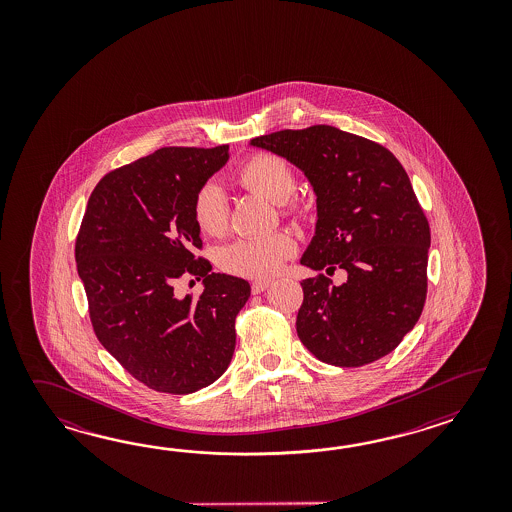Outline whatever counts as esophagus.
Wrapping results in <instances>:
<instances>
[{
    "instance_id": "1",
    "label": "esophagus",
    "mask_w": 512,
    "mask_h": 512,
    "mask_svg": "<svg viewBox=\"0 0 512 512\" xmlns=\"http://www.w3.org/2000/svg\"><path fill=\"white\" fill-rule=\"evenodd\" d=\"M271 285V282L269 280H258V282H252L251 289L252 293L254 294H260L267 289Z\"/></svg>"
}]
</instances>
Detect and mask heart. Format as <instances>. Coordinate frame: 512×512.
Here are the masks:
<instances>
[{"label":"heart","instance_id":"1","mask_svg":"<svg viewBox=\"0 0 512 512\" xmlns=\"http://www.w3.org/2000/svg\"><path fill=\"white\" fill-rule=\"evenodd\" d=\"M234 179L245 190L265 197L274 205L287 203L296 188L293 166L274 153H252L234 172ZM298 210L287 203V212ZM192 218L201 234L219 238L229 227V201L221 188L212 183L201 186L192 201ZM296 252L293 236L276 232L265 238L238 240L218 252V265L225 272L243 278H269L280 271L283 260Z\"/></svg>","mask_w":512,"mask_h":512}]
</instances>
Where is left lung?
I'll return each mask as SVG.
<instances>
[{
  "label": "left lung",
  "mask_w": 512,
  "mask_h": 512,
  "mask_svg": "<svg viewBox=\"0 0 512 512\" xmlns=\"http://www.w3.org/2000/svg\"><path fill=\"white\" fill-rule=\"evenodd\" d=\"M252 146L298 166L316 194V229L302 256L324 274L302 282L296 331L316 359L359 368L392 353L426 300L430 227L403 164L381 144L318 124L274 131Z\"/></svg>",
  "instance_id": "1"
}]
</instances>
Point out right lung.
Listing matches in <instances>:
<instances>
[{
    "mask_svg": "<svg viewBox=\"0 0 512 512\" xmlns=\"http://www.w3.org/2000/svg\"><path fill=\"white\" fill-rule=\"evenodd\" d=\"M229 161V144L161 148L104 175L87 201L75 258L100 344L155 392L186 395L218 381L236 348L251 285L212 271L192 201ZM203 279L199 299L174 296Z\"/></svg>",
    "mask_w": 512,
    "mask_h": 512,
    "instance_id": "add662e5",
    "label": "right lung"
}]
</instances>
